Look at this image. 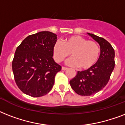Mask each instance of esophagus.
Listing matches in <instances>:
<instances>
[{"label": "esophagus", "mask_w": 125, "mask_h": 125, "mask_svg": "<svg viewBox=\"0 0 125 125\" xmlns=\"http://www.w3.org/2000/svg\"><path fill=\"white\" fill-rule=\"evenodd\" d=\"M62 69L63 71H65V70H67V69H68V68L65 67H62Z\"/></svg>", "instance_id": "1"}]
</instances>
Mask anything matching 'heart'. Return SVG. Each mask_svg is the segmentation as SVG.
<instances>
[{
  "label": "heart",
  "mask_w": 125,
  "mask_h": 125,
  "mask_svg": "<svg viewBox=\"0 0 125 125\" xmlns=\"http://www.w3.org/2000/svg\"><path fill=\"white\" fill-rule=\"evenodd\" d=\"M55 60L61 62L71 54L73 57L67 61L72 66L81 69H88L94 66L100 56V47L94 41L80 36H73L64 40L63 43L57 41L52 49Z\"/></svg>",
  "instance_id": "heart-1"
}]
</instances>
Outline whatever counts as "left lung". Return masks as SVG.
<instances>
[{"label": "left lung", "mask_w": 125, "mask_h": 125, "mask_svg": "<svg viewBox=\"0 0 125 125\" xmlns=\"http://www.w3.org/2000/svg\"><path fill=\"white\" fill-rule=\"evenodd\" d=\"M89 36L99 43L101 54L97 63L91 68L78 71L70 80V85L75 93L82 96L94 95L106 85L115 67V51L112 46L104 38L93 34Z\"/></svg>", "instance_id": "obj_1"}]
</instances>
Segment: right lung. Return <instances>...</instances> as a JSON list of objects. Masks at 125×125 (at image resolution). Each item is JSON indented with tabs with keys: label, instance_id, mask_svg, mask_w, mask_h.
Listing matches in <instances>:
<instances>
[{
	"label": "right lung",
	"instance_id": "add662e5",
	"mask_svg": "<svg viewBox=\"0 0 125 125\" xmlns=\"http://www.w3.org/2000/svg\"><path fill=\"white\" fill-rule=\"evenodd\" d=\"M57 35L43 31L26 37L19 45L12 61L17 85L31 97H39L51 91L62 67L53 59Z\"/></svg>",
	"mask_w": 125,
	"mask_h": 125
}]
</instances>
